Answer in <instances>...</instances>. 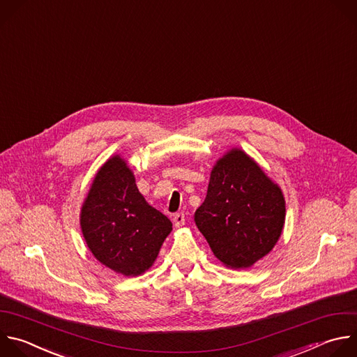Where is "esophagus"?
<instances>
[{
    "label": "esophagus",
    "instance_id": "1",
    "mask_svg": "<svg viewBox=\"0 0 357 357\" xmlns=\"http://www.w3.org/2000/svg\"><path fill=\"white\" fill-rule=\"evenodd\" d=\"M174 224H175V227H182L185 224V214L183 213H176L174 215Z\"/></svg>",
    "mask_w": 357,
    "mask_h": 357
}]
</instances>
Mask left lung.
I'll use <instances>...</instances> for the list:
<instances>
[{
  "label": "left lung",
  "instance_id": "obj_1",
  "mask_svg": "<svg viewBox=\"0 0 357 357\" xmlns=\"http://www.w3.org/2000/svg\"><path fill=\"white\" fill-rule=\"evenodd\" d=\"M282 190L241 150L213 168L195 222L227 266L250 268L272 251L284 224Z\"/></svg>",
  "mask_w": 357,
  "mask_h": 357
}]
</instances>
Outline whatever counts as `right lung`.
<instances>
[{"instance_id":"add662e5","label":"right lung","mask_w":357,"mask_h":357,"mask_svg":"<svg viewBox=\"0 0 357 357\" xmlns=\"http://www.w3.org/2000/svg\"><path fill=\"white\" fill-rule=\"evenodd\" d=\"M81 228L100 264L137 276L155 261L172 222L146 202L126 162L113 157L93 179L81 210Z\"/></svg>"}]
</instances>
